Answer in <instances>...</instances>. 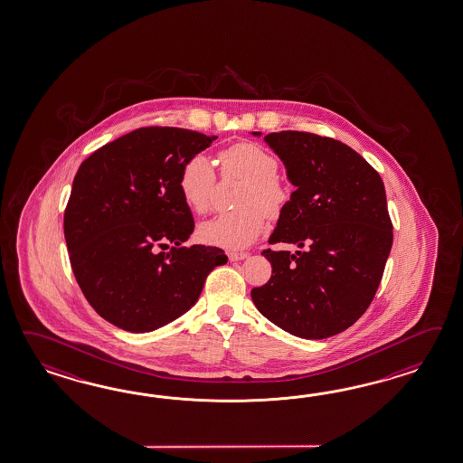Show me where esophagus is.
I'll list each match as a JSON object with an SVG mask.
<instances>
[{
    "instance_id": "esophagus-1",
    "label": "esophagus",
    "mask_w": 463,
    "mask_h": 463,
    "mask_svg": "<svg viewBox=\"0 0 463 463\" xmlns=\"http://www.w3.org/2000/svg\"><path fill=\"white\" fill-rule=\"evenodd\" d=\"M227 258L229 260H242L248 258V252H236V250H232V252H227Z\"/></svg>"
}]
</instances>
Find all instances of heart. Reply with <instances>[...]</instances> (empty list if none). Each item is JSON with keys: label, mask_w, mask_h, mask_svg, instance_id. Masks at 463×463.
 Returning <instances> with one entry per match:
<instances>
[{"label": "heart", "mask_w": 463, "mask_h": 463, "mask_svg": "<svg viewBox=\"0 0 463 463\" xmlns=\"http://www.w3.org/2000/svg\"><path fill=\"white\" fill-rule=\"evenodd\" d=\"M224 175L246 179L237 211L221 213L199 226V237L217 248H248L266 226L268 215L278 217L289 203V192L276 175L279 164L258 144L241 142L219 156ZM215 170L209 158L197 154L185 160L179 175V191L192 211L203 214L214 197Z\"/></svg>", "instance_id": "heart-1"}]
</instances>
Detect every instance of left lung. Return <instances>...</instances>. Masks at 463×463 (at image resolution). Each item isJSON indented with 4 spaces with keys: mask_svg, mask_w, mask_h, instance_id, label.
I'll return each instance as SVG.
<instances>
[{
    "mask_svg": "<svg viewBox=\"0 0 463 463\" xmlns=\"http://www.w3.org/2000/svg\"><path fill=\"white\" fill-rule=\"evenodd\" d=\"M264 140L296 187L269 242L301 250H262L271 279L250 298L260 315L294 336H335L372 305L392 250L383 181L335 138L284 130Z\"/></svg>",
    "mask_w": 463,
    "mask_h": 463,
    "instance_id": "8db88e82",
    "label": "left lung"
}]
</instances>
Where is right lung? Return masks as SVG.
I'll return each instance as SVG.
<instances>
[{
	"mask_svg": "<svg viewBox=\"0 0 463 463\" xmlns=\"http://www.w3.org/2000/svg\"><path fill=\"white\" fill-rule=\"evenodd\" d=\"M217 137L146 127L81 162L63 219L70 264L91 307L130 333L165 326L189 311L224 250L182 248L194 217L179 191L187 158ZM175 248L169 253L158 248Z\"/></svg>",
	"mask_w": 463,
	"mask_h": 463,
	"instance_id": "1",
	"label": "right lung"
}]
</instances>
